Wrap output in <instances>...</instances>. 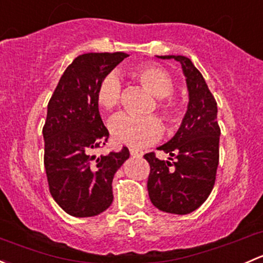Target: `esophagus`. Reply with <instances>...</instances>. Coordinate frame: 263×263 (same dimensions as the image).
I'll list each match as a JSON object with an SVG mask.
<instances>
[{
  "instance_id": "1",
  "label": "esophagus",
  "mask_w": 263,
  "mask_h": 263,
  "mask_svg": "<svg viewBox=\"0 0 263 263\" xmlns=\"http://www.w3.org/2000/svg\"><path fill=\"white\" fill-rule=\"evenodd\" d=\"M129 154H131L132 156H142V155H144V151L139 150V148L131 147V148H129Z\"/></svg>"
}]
</instances>
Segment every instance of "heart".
<instances>
[{
    "instance_id": "b5f03b06",
    "label": "heart",
    "mask_w": 263,
    "mask_h": 263,
    "mask_svg": "<svg viewBox=\"0 0 263 263\" xmlns=\"http://www.w3.org/2000/svg\"><path fill=\"white\" fill-rule=\"evenodd\" d=\"M129 78L140 82L151 94L158 97L156 107L164 121L169 124L181 122L182 105L173 95L174 82L171 73L155 63H140L127 71ZM95 102L100 109L112 112L121 103V84L116 75L110 73L103 78L95 89ZM112 136L118 142L129 146L142 147L155 142L163 132V124L156 117H132L118 115L109 122Z\"/></svg>"
}]
</instances>
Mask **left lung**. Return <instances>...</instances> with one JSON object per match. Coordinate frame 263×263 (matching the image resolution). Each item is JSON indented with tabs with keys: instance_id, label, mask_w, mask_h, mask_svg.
I'll return each mask as SVG.
<instances>
[{
	"instance_id": "obj_1",
	"label": "left lung",
	"mask_w": 263,
	"mask_h": 263,
	"mask_svg": "<svg viewBox=\"0 0 263 263\" xmlns=\"http://www.w3.org/2000/svg\"><path fill=\"white\" fill-rule=\"evenodd\" d=\"M181 62L190 103L173 139L158 147L169 154L160 160L156 154L144 158L150 165L147 191L153 205L169 214L185 215L200 208L213 191L219 165L220 127L217 104L205 79L184 55H160Z\"/></svg>"
}]
</instances>
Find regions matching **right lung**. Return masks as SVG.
Returning a JSON list of instances; mask_svg holds the SVG:
<instances>
[{
  "instance_id": "1",
  "label": "right lung",
  "mask_w": 263,
  "mask_h": 263,
  "mask_svg": "<svg viewBox=\"0 0 263 263\" xmlns=\"http://www.w3.org/2000/svg\"><path fill=\"white\" fill-rule=\"evenodd\" d=\"M126 57L123 52L78 55L49 99L43 126L44 168L53 200L71 216H95L112 205L113 177L129 156L126 146L94 155L109 139L95 89Z\"/></svg>"
}]
</instances>
